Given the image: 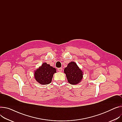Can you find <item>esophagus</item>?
<instances>
[{"label":"esophagus","instance_id":"34e87169","mask_svg":"<svg viewBox=\"0 0 122 122\" xmlns=\"http://www.w3.org/2000/svg\"><path fill=\"white\" fill-rule=\"evenodd\" d=\"M58 71H59V72H61L62 70V68H59L58 69Z\"/></svg>","mask_w":122,"mask_h":122}]
</instances>
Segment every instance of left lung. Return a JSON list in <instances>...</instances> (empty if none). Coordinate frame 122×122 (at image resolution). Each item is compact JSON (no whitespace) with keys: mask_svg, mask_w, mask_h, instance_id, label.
Segmentation results:
<instances>
[{"mask_svg":"<svg viewBox=\"0 0 122 122\" xmlns=\"http://www.w3.org/2000/svg\"><path fill=\"white\" fill-rule=\"evenodd\" d=\"M64 72L66 74L68 82L71 85L79 83L83 77V72L74 61L68 64L67 66L64 69Z\"/></svg>","mask_w":122,"mask_h":122,"instance_id":"obj_1","label":"left lung"}]
</instances>
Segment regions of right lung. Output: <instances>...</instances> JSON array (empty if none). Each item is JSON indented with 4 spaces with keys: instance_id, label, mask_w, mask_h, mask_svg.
<instances>
[{
    "instance_id": "1",
    "label": "right lung",
    "mask_w": 122,
    "mask_h": 122,
    "mask_svg": "<svg viewBox=\"0 0 122 122\" xmlns=\"http://www.w3.org/2000/svg\"><path fill=\"white\" fill-rule=\"evenodd\" d=\"M56 69L47 63H43L41 66L34 72L36 80L41 85H48L51 83L53 75L56 73Z\"/></svg>"
}]
</instances>
